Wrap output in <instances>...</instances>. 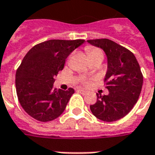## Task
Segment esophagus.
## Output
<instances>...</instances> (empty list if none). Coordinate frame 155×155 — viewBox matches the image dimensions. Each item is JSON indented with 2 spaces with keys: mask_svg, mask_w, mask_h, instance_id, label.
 <instances>
[{
  "mask_svg": "<svg viewBox=\"0 0 155 155\" xmlns=\"http://www.w3.org/2000/svg\"><path fill=\"white\" fill-rule=\"evenodd\" d=\"M78 92H79V93L83 94H88V91H87V90L81 89V88H78Z\"/></svg>",
  "mask_w": 155,
  "mask_h": 155,
  "instance_id": "1",
  "label": "esophagus"
}]
</instances>
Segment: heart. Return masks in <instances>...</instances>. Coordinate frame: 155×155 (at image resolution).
Returning a JSON list of instances; mask_svg holds the SVG:
<instances>
[{
    "label": "heart",
    "mask_w": 155,
    "mask_h": 155,
    "mask_svg": "<svg viewBox=\"0 0 155 155\" xmlns=\"http://www.w3.org/2000/svg\"><path fill=\"white\" fill-rule=\"evenodd\" d=\"M86 51L88 53L89 59H91L93 57H100L101 59H103V56H104L103 51H101L100 49H99V48H97V47L87 46L86 47ZM82 83L84 85H88V84H90V82L87 79H84L82 81Z\"/></svg>",
    "instance_id": "obj_1"
}]
</instances>
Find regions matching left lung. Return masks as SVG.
Returning a JSON list of instances; mask_svg holds the SVG:
<instances>
[{"label":"left lung","mask_w":155,"mask_h":155,"mask_svg":"<svg viewBox=\"0 0 155 155\" xmlns=\"http://www.w3.org/2000/svg\"><path fill=\"white\" fill-rule=\"evenodd\" d=\"M88 42L101 48L108 61L104 83L109 94H97V101L90 105V110L101 120H120L132 110L140 95L143 81L140 66L133 52L110 39H89Z\"/></svg>","instance_id":"left-lung-1"}]
</instances>
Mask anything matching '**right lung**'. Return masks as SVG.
Returning <instances> with one entry per match:
<instances>
[{
    "label": "right lung",
    "mask_w": 155,
    "mask_h": 155,
    "mask_svg": "<svg viewBox=\"0 0 155 155\" xmlns=\"http://www.w3.org/2000/svg\"><path fill=\"white\" fill-rule=\"evenodd\" d=\"M84 39H51L29 50L16 72V90L22 109L39 121L59 117L67 107L74 89L53 88L55 77L63 69L67 56L84 43Z\"/></svg>",
    "instance_id": "1"
}]
</instances>
